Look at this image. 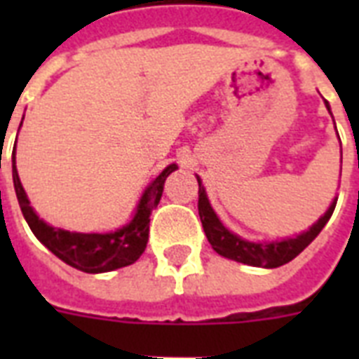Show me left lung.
<instances>
[{
	"label": "left lung",
	"instance_id": "8db88e82",
	"mask_svg": "<svg viewBox=\"0 0 359 359\" xmlns=\"http://www.w3.org/2000/svg\"><path fill=\"white\" fill-rule=\"evenodd\" d=\"M326 108L330 109L328 102ZM199 182V201H197V208H199V218H201L203 229L207 235L208 242L214 248L216 253L233 259L236 262H244V264H251V266H262V268H278L292 261L296 255H300L302 251L306 250L307 245L311 244L315 236L323 231V227L328 224V219L334 214L335 203H332V207L328 208V212L324 214L323 218L318 219L317 224L313 225L311 229L302 233L296 238H287L281 242H270V244H255V242H248L242 240L240 236L233 235L225 229L224 224L219 222L218 216L214 214L212 207L207 199L205 188L201 186V179L197 177Z\"/></svg>",
	"mask_w": 359,
	"mask_h": 359
}]
</instances>
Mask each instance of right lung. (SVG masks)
Returning <instances> with one entry per match:
<instances>
[{
  "instance_id": "obj_1",
  "label": "right lung",
  "mask_w": 359,
  "mask_h": 359,
  "mask_svg": "<svg viewBox=\"0 0 359 359\" xmlns=\"http://www.w3.org/2000/svg\"><path fill=\"white\" fill-rule=\"evenodd\" d=\"M175 169L177 165L171 163L152 180L151 186L141 197L134 219L128 225H124L123 229L115 231V233H106V235L89 233L87 235V233L53 229L42 219H39V216L29 207V199L22 188L18 171H16V160L13 154L14 190H16L20 208H22V214H24L29 229L53 255H57L67 264L87 273L111 272L117 268L128 266L140 259L147 248V240H149V222H151L149 216L158 207L163 191V182Z\"/></svg>"
}]
</instances>
